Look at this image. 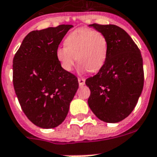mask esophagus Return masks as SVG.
Returning <instances> with one entry per match:
<instances>
[{"mask_svg":"<svg viewBox=\"0 0 157 157\" xmlns=\"http://www.w3.org/2000/svg\"><path fill=\"white\" fill-rule=\"evenodd\" d=\"M78 82H79V85H80V86H83V85H85L86 80H85L84 78L80 77V78H78Z\"/></svg>","mask_w":157,"mask_h":157,"instance_id":"1","label":"esophagus"}]
</instances>
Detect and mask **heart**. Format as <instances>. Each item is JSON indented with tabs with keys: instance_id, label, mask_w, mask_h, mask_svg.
<instances>
[{
	"instance_id": "1",
	"label": "heart",
	"mask_w": 157,
	"mask_h": 157,
	"mask_svg": "<svg viewBox=\"0 0 157 157\" xmlns=\"http://www.w3.org/2000/svg\"><path fill=\"white\" fill-rule=\"evenodd\" d=\"M108 40L100 31L88 28L76 29L65 39V46L56 51L61 67L71 71L77 60L81 71H97L105 64L108 54Z\"/></svg>"
}]
</instances>
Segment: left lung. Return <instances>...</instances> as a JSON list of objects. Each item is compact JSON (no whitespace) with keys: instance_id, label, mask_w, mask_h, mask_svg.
<instances>
[{"instance_id":"left-lung-1","label":"left lung","mask_w":157,"mask_h":157,"mask_svg":"<svg viewBox=\"0 0 157 157\" xmlns=\"http://www.w3.org/2000/svg\"><path fill=\"white\" fill-rule=\"evenodd\" d=\"M108 40V54L99 72L86 80L90 90L88 105L108 123L124 120L136 105L144 85L143 61L137 46L116 25L91 24Z\"/></svg>"}]
</instances>
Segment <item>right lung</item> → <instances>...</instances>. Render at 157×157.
I'll use <instances>...</instances> for the list:
<instances>
[{
    "label": "right lung",
    "instance_id": "1",
    "mask_svg": "<svg viewBox=\"0 0 157 157\" xmlns=\"http://www.w3.org/2000/svg\"><path fill=\"white\" fill-rule=\"evenodd\" d=\"M72 25L33 31L24 38L13 59V85L22 111L41 128L63 122L79 83L61 67L56 51Z\"/></svg>",
    "mask_w": 157,
    "mask_h": 157
}]
</instances>
